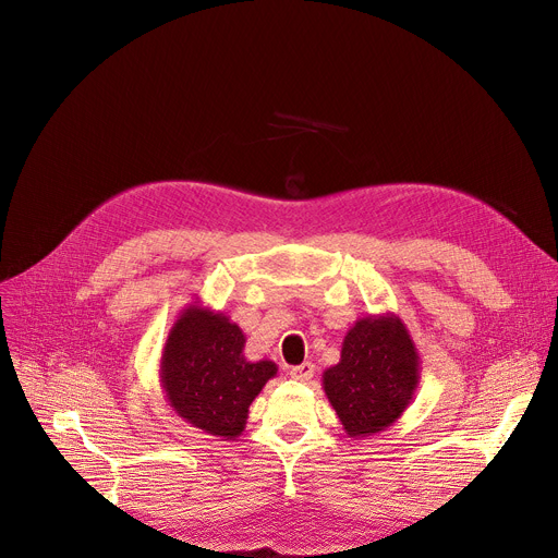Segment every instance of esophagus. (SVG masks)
Segmentation results:
<instances>
[{
	"label": "esophagus",
	"mask_w": 558,
	"mask_h": 558,
	"mask_svg": "<svg viewBox=\"0 0 558 558\" xmlns=\"http://www.w3.org/2000/svg\"><path fill=\"white\" fill-rule=\"evenodd\" d=\"M289 375L294 377V379H301V383H307V379H312V375H314V364L312 362H303L299 366H291Z\"/></svg>",
	"instance_id": "esophagus-1"
}]
</instances>
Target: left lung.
Listing matches in <instances>:
<instances>
[{"instance_id": "obj_1", "label": "left lung", "mask_w": 558, "mask_h": 558, "mask_svg": "<svg viewBox=\"0 0 558 558\" xmlns=\"http://www.w3.org/2000/svg\"><path fill=\"white\" fill-rule=\"evenodd\" d=\"M421 379L418 348L400 316L355 320L343 337L339 364L324 371V391L350 438L391 427Z\"/></svg>"}]
</instances>
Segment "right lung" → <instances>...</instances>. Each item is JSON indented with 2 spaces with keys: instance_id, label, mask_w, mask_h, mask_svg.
I'll return each instance as SVG.
<instances>
[{
  "instance_id": "right-lung-1",
  "label": "right lung",
  "mask_w": 558,
  "mask_h": 558,
  "mask_svg": "<svg viewBox=\"0 0 558 558\" xmlns=\"http://www.w3.org/2000/svg\"><path fill=\"white\" fill-rule=\"evenodd\" d=\"M246 337L238 324L201 303L173 320L160 357V385L169 407L185 423L221 441H234L248 418V407L278 366L248 362Z\"/></svg>"
}]
</instances>
